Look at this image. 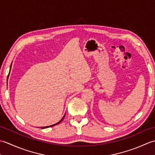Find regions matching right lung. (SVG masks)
Wrapping results in <instances>:
<instances>
[{
    "label": "right lung",
    "mask_w": 155,
    "mask_h": 155,
    "mask_svg": "<svg viewBox=\"0 0 155 155\" xmlns=\"http://www.w3.org/2000/svg\"><path fill=\"white\" fill-rule=\"evenodd\" d=\"M64 117L63 118H62V119L60 120V121H59L58 122V123H56V124H52V125H51V126H48V127H42V128H48V127H54V126H55V125H57V124H59V123H61V122L62 120H63V118H64Z\"/></svg>",
    "instance_id": "right-lung-1"
}]
</instances>
